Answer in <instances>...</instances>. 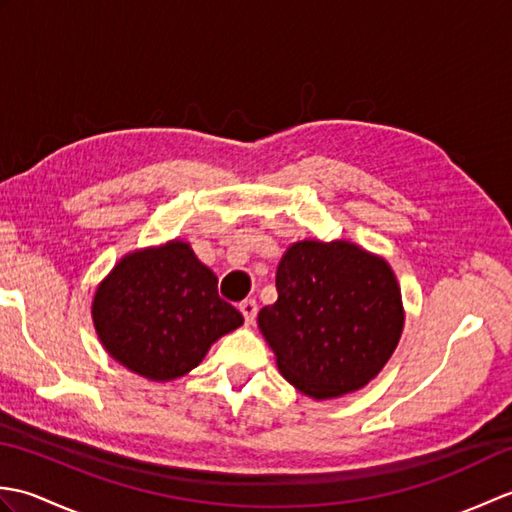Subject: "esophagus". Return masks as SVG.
Here are the masks:
<instances>
[{"label":"esophagus","mask_w":512,"mask_h":512,"mask_svg":"<svg viewBox=\"0 0 512 512\" xmlns=\"http://www.w3.org/2000/svg\"><path fill=\"white\" fill-rule=\"evenodd\" d=\"M257 310H259V306H257V301H255V299H246V301L239 303V312L244 314V321H246V325H253V323H255Z\"/></svg>","instance_id":"1"}]
</instances>
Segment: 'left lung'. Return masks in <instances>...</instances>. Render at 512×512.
I'll return each mask as SVG.
<instances>
[{
  "instance_id": "left-lung-1",
  "label": "left lung",
  "mask_w": 512,
  "mask_h": 512,
  "mask_svg": "<svg viewBox=\"0 0 512 512\" xmlns=\"http://www.w3.org/2000/svg\"><path fill=\"white\" fill-rule=\"evenodd\" d=\"M275 284L279 297L257 323L301 394H350L394 354L405 317L385 259L350 242H297L281 257Z\"/></svg>"
}]
</instances>
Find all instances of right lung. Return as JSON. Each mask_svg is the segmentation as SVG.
Listing matches in <instances>:
<instances>
[{"instance_id":"obj_1","label":"right lung","mask_w":512,"mask_h":512,"mask_svg":"<svg viewBox=\"0 0 512 512\" xmlns=\"http://www.w3.org/2000/svg\"><path fill=\"white\" fill-rule=\"evenodd\" d=\"M92 317L110 356L151 380L191 372L213 341L244 323L184 242L123 257L96 290Z\"/></svg>"}]
</instances>
